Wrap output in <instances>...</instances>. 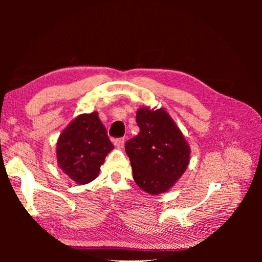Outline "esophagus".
<instances>
[{"label": "esophagus", "instance_id": "obj_1", "mask_svg": "<svg viewBox=\"0 0 262 262\" xmlns=\"http://www.w3.org/2000/svg\"><path fill=\"white\" fill-rule=\"evenodd\" d=\"M123 144H125V139L123 137H119V139L114 140V145L118 148H122Z\"/></svg>", "mask_w": 262, "mask_h": 262}]
</instances>
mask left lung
Listing matches in <instances>:
<instances>
[{
    "label": "left lung",
    "mask_w": 262,
    "mask_h": 262,
    "mask_svg": "<svg viewBox=\"0 0 262 262\" xmlns=\"http://www.w3.org/2000/svg\"><path fill=\"white\" fill-rule=\"evenodd\" d=\"M140 133L125 144L133 178L144 192L157 195L172 187L188 166L189 147L164 110L140 108Z\"/></svg>",
    "instance_id": "left-lung-1"
}]
</instances>
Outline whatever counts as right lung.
<instances>
[{"label": "right lung", "instance_id": "1", "mask_svg": "<svg viewBox=\"0 0 262 262\" xmlns=\"http://www.w3.org/2000/svg\"><path fill=\"white\" fill-rule=\"evenodd\" d=\"M112 149L98 113L82 114L69 123L57 140V163L70 179L88 184L98 176L100 165Z\"/></svg>", "mask_w": 262, "mask_h": 262}]
</instances>
